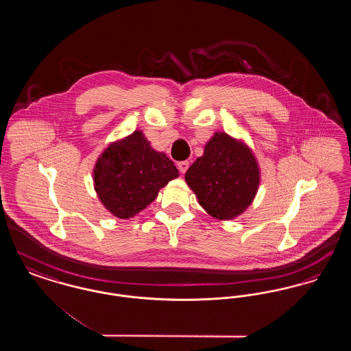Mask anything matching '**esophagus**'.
Returning <instances> with one entry per match:
<instances>
[{
  "instance_id": "1",
  "label": "esophagus",
  "mask_w": 351,
  "mask_h": 351,
  "mask_svg": "<svg viewBox=\"0 0 351 351\" xmlns=\"http://www.w3.org/2000/svg\"><path fill=\"white\" fill-rule=\"evenodd\" d=\"M189 167V162H186V160H184V162H180V163H178V168H179V171L182 172V173H185L186 172V169Z\"/></svg>"
}]
</instances>
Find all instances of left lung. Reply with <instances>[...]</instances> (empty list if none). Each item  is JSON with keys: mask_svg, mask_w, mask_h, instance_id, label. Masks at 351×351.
I'll return each instance as SVG.
<instances>
[{"mask_svg": "<svg viewBox=\"0 0 351 351\" xmlns=\"http://www.w3.org/2000/svg\"><path fill=\"white\" fill-rule=\"evenodd\" d=\"M185 182L208 215L228 221L250 206L261 184V169L245 142L219 132L188 168Z\"/></svg>", "mask_w": 351, "mask_h": 351, "instance_id": "1", "label": "left lung"}]
</instances>
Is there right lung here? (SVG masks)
<instances>
[{
  "mask_svg": "<svg viewBox=\"0 0 351 351\" xmlns=\"http://www.w3.org/2000/svg\"><path fill=\"white\" fill-rule=\"evenodd\" d=\"M179 171L155 151L141 130L109 143L93 168L95 191L105 209L128 219L147 208Z\"/></svg>",
  "mask_w": 351,
  "mask_h": 351,
  "instance_id": "obj_1",
  "label": "right lung"
}]
</instances>
